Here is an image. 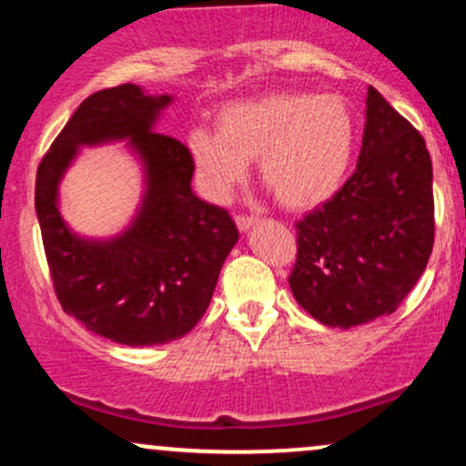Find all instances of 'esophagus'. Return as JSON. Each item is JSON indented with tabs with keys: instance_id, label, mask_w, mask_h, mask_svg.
<instances>
[{
	"instance_id": "1",
	"label": "esophagus",
	"mask_w": 466,
	"mask_h": 466,
	"mask_svg": "<svg viewBox=\"0 0 466 466\" xmlns=\"http://www.w3.org/2000/svg\"><path fill=\"white\" fill-rule=\"evenodd\" d=\"M258 221V218L256 217H248V215H237V226H238V229L240 232H248V229L254 226V223Z\"/></svg>"
}]
</instances>
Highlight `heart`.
I'll return each instance as SVG.
<instances>
[{"label": "heart", "instance_id": "b5f03b06", "mask_svg": "<svg viewBox=\"0 0 466 466\" xmlns=\"http://www.w3.org/2000/svg\"><path fill=\"white\" fill-rule=\"evenodd\" d=\"M203 195L226 203L258 159V175L289 210H309L344 186L355 153V117L341 96L271 92L234 100L217 129L186 137Z\"/></svg>", "mask_w": 466, "mask_h": 466}]
</instances>
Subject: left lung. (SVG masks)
<instances>
[{
	"label": "left lung",
	"instance_id": "8db88e82",
	"mask_svg": "<svg viewBox=\"0 0 466 466\" xmlns=\"http://www.w3.org/2000/svg\"><path fill=\"white\" fill-rule=\"evenodd\" d=\"M293 298L318 322L352 329L390 315L434 248L431 157L425 140L374 87L355 173L296 223Z\"/></svg>",
	"mask_w": 466,
	"mask_h": 466
}]
</instances>
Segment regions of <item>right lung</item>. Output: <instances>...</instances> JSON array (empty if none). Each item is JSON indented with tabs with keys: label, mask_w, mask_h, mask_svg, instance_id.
Returning a JSON list of instances; mask_svg holds the SVG:
<instances>
[{
	"label": "right lung",
	"mask_w": 466,
	"mask_h": 466,
	"mask_svg": "<svg viewBox=\"0 0 466 466\" xmlns=\"http://www.w3.org/2000/svg\"><path fill=\"white\" fill-rule=\"evenodd\" d=\"M170 96L127 83L85 98L36 170L35 208L63 311L127 346H157L195 329L238 240L228 210L190 188L195 166L175 137L153 131ZM129 139L145 164L141 210L120 238L89 241L57 212V181L80 146Z\"/></svg>",
	"instance_id": "obj_1"
}]
</instances>
